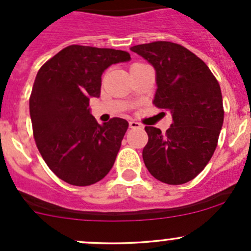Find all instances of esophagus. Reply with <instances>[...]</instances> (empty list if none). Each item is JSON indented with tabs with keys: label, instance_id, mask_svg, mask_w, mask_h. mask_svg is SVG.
<instances>
[{
	"label": "esophagus",
	"instance_id": "1",
	"mask_svg": "<svg viewBox=\"0 0 251 251\" xmlns=\"http://www.w3.org/2000/svg\"><path fill=\"white\" fill-rule=\"evenodd\" d=\"M128 125H130L131 128H141L142 125L138 121H135V120H131L130 123H128Z\"/></svg>",
	"mask_w": 251,
	"mask_h": 251
}]
</instances>
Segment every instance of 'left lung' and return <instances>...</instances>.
<instances>
[{
	"mask_svg": "<svg viewBox=\"0 0 251 251\" xmlns=\"http://www.w3.org/2000/svg\"><path fill=\"white\" fill-rule=\"evenodd\" d=\"M130 50L153 65V102L173 116L166 133L144 127L148 133L142 153L144 165L164 183H186L203 170L216 149L224 124L219 82L203 60L181 45L155 41Z\"/></svg>",
	"mask_w": 251,
	"mask_h": 251,
	"instance_id": "obj_1",
	"label": "left lung"
}]
</instances>
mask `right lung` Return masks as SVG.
Returning <instances> with one entry per match:
<instances>
[{"label":"right lung","instance_id":"add662e5","mask_svg":"<svg viewBox=\"0 0 251 251\" xmlns=\"http://www.w3.org/2000/svg\"><path fill=\"white\" fill-rule=\"evenodd\" d=\"M130 59L125 50L72 45L37 73L29 100L34 137L48 168L67 183L90 186L113 168L128 123L98 124L88 105L100 96L104 70Z\"/></svg>","mask_w":251,"mask_h":251}]
</instances>
